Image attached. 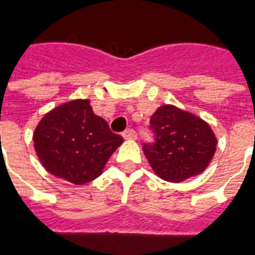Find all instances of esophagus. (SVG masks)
Returning a JSON list of instances; mask_svg holds the SVG:
<instances>
[{
    "mask_svg": "<svg viewBox=\"0 0 255 255\" xmlns=\"http://www.w3.org/2000/svg\"><path fill=\"white\" fill-rule=\"evenodd\" d=\"M122 137L125 138V139H135L137 138V133L133 129H128L122 133Z\"/></svg>",
    "mask_w": 255,
    "mask_h": 255,
    "instance_id": "1",
    "label": "esophagus"
}]
</instances>
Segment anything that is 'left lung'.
<instances>
[{
  "mask_svg": "<svg viewBox=\"0 0 255 255\" xmlns=\"http://www.w3.org/2000/svg\"><path fill=\"white\" fill-rule=\"evenodd\" d=\"M154 142L142 149L155 174L169 182H182L202 173L217 149L209 124L171 105L161 106L150 118Z\"/></svg>",
  "mask_w": 255,
  "mask_h": 255,
  "instance_id": "left-lung-1",
  "label": "left lung"
}]
</instances>
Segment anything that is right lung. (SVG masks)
Returning <instances> with one entry per match:
<instances>
[{"label":"right lung","instance_id":"1","mask_svg":"<svg viewBox=\"0 0 255 255\" xmlns=\"http://www.w3.org/2000/svg\"><path fill=\"white\" fill-rule=\"evenodd\" d=\"M33 141L49 173L84 185L102 173L124 138L93 113L89 100H76L49 112L35 128Z\"/></svg>","mask_w":255,"mask_h":255}]
</instances>
